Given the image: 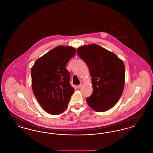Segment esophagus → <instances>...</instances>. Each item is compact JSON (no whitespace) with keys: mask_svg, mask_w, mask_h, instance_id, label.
<instances>
[{"mask_svg":"<svg viewBox=\"0 0 153 153\" xmlns=\"http://www.w3.org/2000/svg\"><path fill=\"white\" fill-rule=\"evenodd\" d=\"M82 83H80L79 85H77V88H80L82 87Z\"/></svg>","mask_w":153,"mask_h":153,"instance_id":"esophagus-1","label":"esophagus"}]
</instances>
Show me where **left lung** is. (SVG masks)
<instances>
[{
  "instance_id": "1",
  "label": "left lung",
  "mask_w": 153,
  "mask_h": 153,
  "mask_svg": "<svg viewBox=\"0 0 153 153\" xmlns=\"http://www.w3.org/2000/svg\"><path fill=\"white\" fill-rule=\"evenodd\" d=\"M77 53L87 64L92 80V94L87 99L91 108L104 112L120 98L125 82V66L114 53L96 44L81 46Z\"/></svg>"
}]
</instances>
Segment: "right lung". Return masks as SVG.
<instances>
[{
    "mask_svg": "<svg viewBox=\"0 0 153 153\" xmlns=\"http://www.w3.org/2000/svg\"><path fill=\"white\" fill-rule=\"evenodd\" d=\"M76 51L71 46H59L38 58L31 68L34 95L42 108L51 115H59L66 109L74 91L66 66Z\"/></svg>",
    "mask_w": 153,
    "mask_h": 153,
    "instance_id": "add662e5",
    "label": "right lung"
}]
</instances>
